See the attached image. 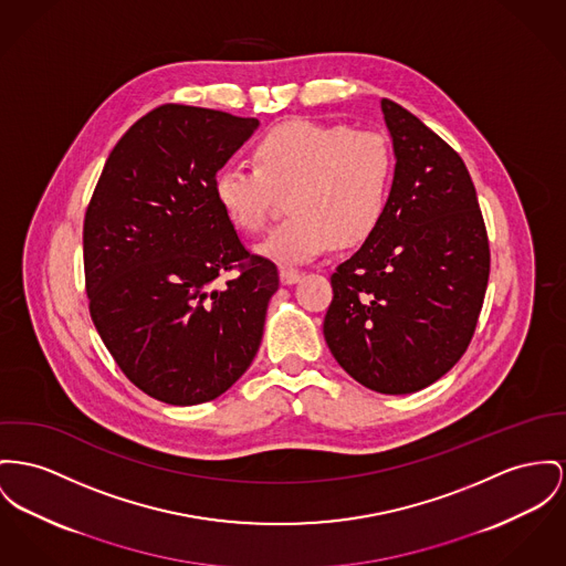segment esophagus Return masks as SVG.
Wrapping results in <instances>:
<instances>
[{
	"mask_svg": "<svg viewBox=\"0 0 566 566\" xmlns=\"http://www.w3.org/2000/svg\"><path fill=\"white\" fill-rule=\"evenodd\" d=\"M279 276H281L283 285H294V283L301 281L302 272L301 270H294V268H281Z\"/></svg>",
	"mask_w": 566,
	"mask_h": 566,
	"instance_id": "1",
	"label": "esophagus"
}]
</instances>
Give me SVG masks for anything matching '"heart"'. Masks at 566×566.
Returning <instances> with one entry per match:
<instances>
[{
  "label": "heart",
  "mask_w": 566,
  "mask_h": 566,
  "mask_svg": "<svg viewBox=\"0 0 566 566\" xmlns=\"http://www.w3.org/2000/svg\"><path fill=\"white\" fill-rule=\"evenodd\" d=\"M395 154L379 130L347 124L287 122L265 133L255 165H226L214 197L227 221L260 233L279 195L290 192L292 219L258 247L279 264L313 262L335 240L349 247L376 231L392 190Z\"/></svg>",
  "instance_id": "obj_1"
}]
</instances>
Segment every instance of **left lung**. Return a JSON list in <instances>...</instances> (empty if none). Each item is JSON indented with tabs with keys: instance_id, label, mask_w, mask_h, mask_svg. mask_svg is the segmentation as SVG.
<instances>
[{
	"instance_id": "8db88e82",
	"label": "left lung",
	"mask_w": 566,
	"mask_h": 566,
	"mask_svg": "<svg viewBox=\"0 0 566 566\" xmlns=\"http://www.w3.org/2000/svg\"><path fill=\"white\" fill-rule=\"evenodd\" d=\"M395 178L386 214L333 272L324 337L340 367L384 395L416 392L468 349L490 279V240L461 156L381 98Z\"/></svg>"
}]
</instances>
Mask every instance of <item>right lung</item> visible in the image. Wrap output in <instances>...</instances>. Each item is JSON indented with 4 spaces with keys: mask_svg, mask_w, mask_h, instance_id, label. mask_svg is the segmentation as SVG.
<instances>
[{
    "mask_svg": "<svg viewBox=\"0 0 566 566\" xmlns=\"http://www.w3.org/2000/svg\"><path fill=\"white\" fill-rule=\"evenodd\" d=\"M255 117L163 105L115 144L83 223L90 315L117 367L171 406L223 395L253 363L279 290L217 197V171ZM235 269L226 289L216 279Z\"/></svg>",
    "mask_w": 566,
    "mask_h": 566,
    "instance_id": "1",
    "label": "right lung"
}]
</instances>
